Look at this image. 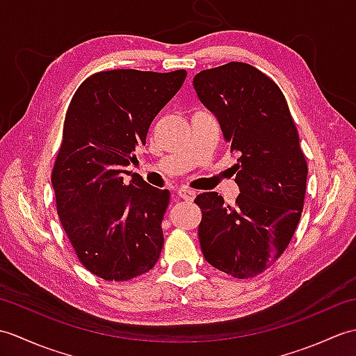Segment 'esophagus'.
<instances>
[{"label":"esophagus","instance_id":"1","mask_svg":"<svg viewBox=\"0 0 356 356\" xmlns=\"http://www.w3.org/2000/svg\"><path fill=\"white\" fill-rule=\"evenodd\" d=\"M177 194H179L180 199H184V200L190 202V203L194 202V199H195V193L193 190H188V188H180Z\"/></svg>","mask_w":356,"mask_h":356}]
</instances>
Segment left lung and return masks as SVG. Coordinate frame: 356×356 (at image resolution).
Listing matches in <instances>:
<instances>
[{"mask_svg": "<svg viewBox=\"0 0 356 356\" xmlns=\"http://www.w3.org/2000/svg\"><path fill=\"white\" fill-rule=\"evenodd\" d=\"M193 84L237 157L240 188L234 205L217 193L194 200L202 254L225 274L252 278L284 252L303 213L307 162L297 125L280 87L246 63L202 70Z\"/></svg>", "mask_w": 356, "mask_h": 356, "instance_id": "left-lung-1", "label": "left lung"}]
</instances>
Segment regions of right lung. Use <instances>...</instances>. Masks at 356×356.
<instances>
[{
	"label": "right lung",
	"mask_w": 356,
	"mask_h": 356,
	"mask_svg": "<svg viewBox=\"0 0 356 356\" xmlns=\"http://www.w3.org/2000/svg\"><path fill=\"white\" fill-rule=\"evenodd\" d=\"M186 78L119 69L88 76L73 95L51 171L56 211L79 261L107 282L145 274L162 252L170 191L125 182L148 128Z\"/></svg>",
	"instance_id": "right-lung-1"
}]
</instances>
